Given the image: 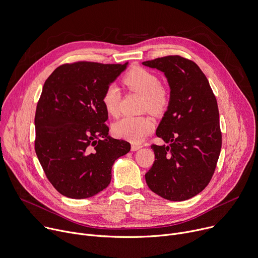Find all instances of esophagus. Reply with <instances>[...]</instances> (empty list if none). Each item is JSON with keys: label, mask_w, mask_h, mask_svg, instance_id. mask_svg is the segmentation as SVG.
Listing matches in <instances>:
<instances>
[{"label": "esophagus", "mask_w": 258, "mask_h": 258, "mask_svg": "<svg viewBox=\"0 0 258 258\" xmlns=\"http://www.w3.org/2000/svg\"><path fill=\"white\" fill-rule=\"evenodd\" d=\"M131 148H132V151H137V150H139L140 148H142V146H141V145H137V144H133Z\"/></svg>", "instance_id": "34e87169"}]
</instances>
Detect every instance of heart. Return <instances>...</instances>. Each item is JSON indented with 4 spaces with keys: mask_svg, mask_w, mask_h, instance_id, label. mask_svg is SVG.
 I'll return each instance as SVG.
<instances>
[{
    "mask_svg": "<svg viewBox=\"0 0 258 258\" xmlns=\"http://www.w3.org/2000/svg\"><path fill=\"white\" fill-rule=\"evenodd\" d=\"M159 78L154 73L140 67L131 69L122 78V83L128 90L142 95V110H147L153 114L165 112L171 101L169 88L159 84ZM120 99L121 93L118 86L110 84L106 87L102 96V103L109 115L118 116ZM154 122L149 116H127L115 122L112 132L117 138L139 143L152 132Z\"/></svg>",
    "mask_w": 258,
    "mask_h": 258,
    "instance_id": "1",
    "label": "heart"
}]
</instances>
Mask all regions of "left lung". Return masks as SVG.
Segmentation results:
<instances>
[{
  "instance_id": "left-lung-1",
  "label": "left lung",
  "mask_w": 258,
  "mask_h": 258,
  "mask_svg": "<svg viewBox=\"0 0 258 258\" xmlns=\"http://www.w3.org/2000/svg\"><path fill=\"white\" fill-rule=\"evenodd\" d=\"M144 66L163 72L171 101L156 130L169 146L151 145L155 160L145 174L149 188L169 201H185L203 191L213 177L222 136L216 98L192 60L168 55Z\"/></svg>"
}]
</instances>
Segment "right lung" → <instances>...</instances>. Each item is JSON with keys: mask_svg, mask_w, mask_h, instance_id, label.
I'll list each match as a JSON object with an SVG mask.
<instances>
[{"mask_svg": "<svg viewBox=\"0 0 258 258\" xmlns=\"http://www.w3.org/2000/svg\"><path fill=\"white\" fill-rule=\"evenodd\" d=\"M124 63L75 61L46 79L35 115V151L54 188L70 199H87L110 184L114 161L131 144L108 136L102 96Z\"/></svg>", "mask_w": 258, "mask_h": 258, "instance_id": "right-lung-1", "label": "right lung"}]
</instances>
